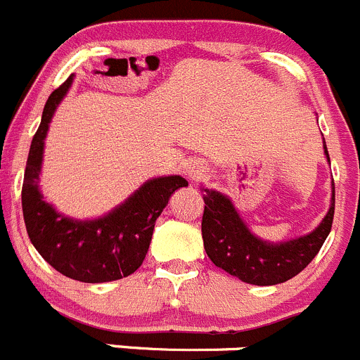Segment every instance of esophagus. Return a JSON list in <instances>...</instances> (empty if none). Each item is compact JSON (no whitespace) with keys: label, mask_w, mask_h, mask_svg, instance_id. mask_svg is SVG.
Here are the masks:
<instances>
[{"label":"esophagus","mask_w":360,"mask_h":360,"mask_svg":"<svg viewBox=\"0 0 360 360\" xmlns=\"http://www.w3.org/2000/svg\"><path fill=\"white\" fill-rule=\"evenodd\" d=\"M183 174L188 177V179H200L205 174V167L202 163L195 162V160H190L183 165Z\"/></svg>","instance_id":"esophagus-1"}]
</instances>
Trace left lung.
<instances>
[{
    "instance_id": "1",
    "label": "left lung",
    "mask_w": 360,
    "mask_h": 360,
    "mask_svg": "<svg viewBox=\"0 0 360 360\" xmlns=\"http://www.w3.org/2000/svg\"><path fill=\"white\" fill-rule=\"evenodd\" d=\"M323 153L330 165L323 141ZM205 207L202 216V239L207 257L216 267L258 287H269L297 276L316 257L330 232L334 218V181L330 205L320 225L295 239L271 243L255 236L236 205L221 191L202 186Z\"/></svg>"
}]
</instances>
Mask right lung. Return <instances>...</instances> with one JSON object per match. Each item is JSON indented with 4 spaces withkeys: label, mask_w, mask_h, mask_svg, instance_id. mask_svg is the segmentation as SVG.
Listing matches in <instances>:
<instances>
[{
    "label": "right lung",
    "mask_w": 360,
    "mask_h": 360,
    "mask_svg": "<svg viewBox=\"0 0 360 360\" xmlns=\"http://www.w3.org/2000/svg\"><path fill=\"white\" fill-rule=\"evenodd\" d=\"M72 82L70 75L49 96L31 142L22 183L24 223L33 246L58 273L82 283H107L141 267L156 219L174 191L188 186V181L181 176L153 177L100 218L75 219L56 211L40 191V172L49 123Z\"/></svg>",
    "instance_id": "1"
}]
</instances>
